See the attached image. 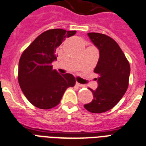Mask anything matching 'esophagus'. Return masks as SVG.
<instances>
[{"label":"esophagus","instance_id":"esophagus-1","mask_svg":"<svg viewBox=\"0 0 146 146\" xmlns=\"http://www.w3.org/2000/svg\"><path fill=\"white\" fill-rule=\"evenodd\" d=\"M76 85L78 86V87H80V88H84V87H85V85H84V84H80V83H78V82H76Z\"/></svg>","mask_w":146,"mask_h":146}]
</instances>
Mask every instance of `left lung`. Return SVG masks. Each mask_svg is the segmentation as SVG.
Returning <instances> with one entry per match:
<instances>
[{
  "label": "left lung",
  "mask_w": 146,
  "mask_h": 146,
  "mask_svg": "<svg viewBox=\"0 0 146 146\" xmlns=\"http://www.w3.org/2000/svg\"><path fill=\"white\" fill-rule=\"evenodd\" d=\"M88 36L100 52L94 68L99 78L98 88L90 89L94 99L84 107L91 113H100L112 109L125 94L130 66L119 45L112 38L98 33H88Z\"/></svg>",
  "instance_id": "obj_1"
}]
</instances>
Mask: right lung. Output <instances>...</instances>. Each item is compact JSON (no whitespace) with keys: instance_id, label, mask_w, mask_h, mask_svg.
I'll use <instances>...</instances> for the list:
<instances>
[{"instance_id":"obj_1","label":"right lung","mask_w":146,"mask_h":146,"mask_svg":"<svg viewBox=\"0 0 146 146\" xmlns=\"http://www.w3.org/2000/svg\"><path fill=\"white\" fill-rule=\"evenodd\" d=\"M76 31L52 29L42 33L23 52L19 61L18 81L27 100L39 109L56 107L65 90L74 87L75 78L71 74H60L52 69L57 59L56 48Z\"/></svg>"}]
</instances>
